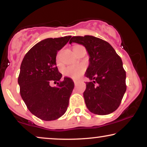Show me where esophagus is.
Listing matches in <instances>:
<instances>
[{"mask_svg": "<svg viewBox=\"0 0 147 147\" xmlns=\"http://www.w3.org/2000/svg\"><path fill=\"white\" fill-rule=\"evenodd\" d=\"M74 84H75V85H76V84L78 83V81L76 80H74Z\"/></svg>", "mask_w": 147, "mask_h": 147, "instance_id": "obj_1", "label": "esophagus"}]
</instances>
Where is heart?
<instances>
[{"instance_id":"heart-1","label":"heart","mask_w":147,"mask_h":147,"mask_svg":"<svg viewBox=\"0 0 147 147\" xmlns=\"http://www.w3.org/2000/svg\"><path fill=\"white\" fill-rule=\"evenodd\" d=\"M85 66L84 65H69L64 69V75L72 78H78L81 76L85 71Z\"/></svg>"}]
</instances>
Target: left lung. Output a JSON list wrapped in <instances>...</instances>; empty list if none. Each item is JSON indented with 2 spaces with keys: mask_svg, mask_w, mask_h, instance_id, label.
Listing matches in <instances>:
<instances>
[{
  "mask_svg": "<svg viewBox=\"0 0 147 147\" xmlns=\"http://www.w3.org/2000/svg\"><path fill=\"white\" fill-rule=\"evenodd\" d=\"M72 43L84 46L90 57L85 76L90 82L86 83L84 92L88 109L99 115L114 112L126 90L121 58L110 43L94 36L73 37L69 41Z\"/></svg>",
  "mask_w": 147,
  "mask_h": 147,
  "instance_id": "8db88e82",
  "label": "left lung"
}]
</instances>
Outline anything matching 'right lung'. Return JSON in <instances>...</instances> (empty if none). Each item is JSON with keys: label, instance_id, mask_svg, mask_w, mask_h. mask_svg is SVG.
Masks as SVG:
<instances>
[{"label": "right lung", "instance_id": "right-lung-1", "mask_svg": "<svg viewBox=\"0 0 147 147\" xmlns=\"http://www.w3.org/2000/svg\"><path fill=\"white\" fill-rule=\"evenodd\" d=\"M71 37L42 40L27 52L22 61L18 78L21 98L33 115L45 121L61 117L69 105L74 83L67 77L60 81L62 74L56 66V56ZM52 81L60 82L51 87L49 84Z\"/></svg>", "mask_w": 147, "mask_h": 147}]
</instances>
